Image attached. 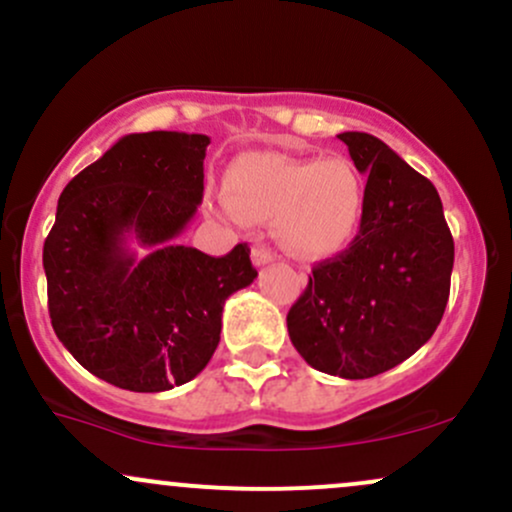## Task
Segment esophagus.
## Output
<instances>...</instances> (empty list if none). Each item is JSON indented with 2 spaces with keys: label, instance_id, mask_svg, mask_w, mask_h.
Here are the masks:
<instances>
[{
  "label": "esophagus",
  "instance_id": "esophagus-1",
  "mask_svg": "<svg viewBox=\"0 0 512 512\" xmlns=\"http://www.w3.org/2000/svg\"><path fill=\"white\" fill-rule=\"evenodd\" d=\"M274 260V252L267 248V245H255L252 248V264L255 267H264V264H269Z\"/></svg>",
  "mask_w": 512,
  "mask_h": 512
}]
</instances>
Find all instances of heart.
<instances>
[{
  "label": "heart",
  "mask_w": 512,
  "mask_h": 512,
  "mask_svg": "<svg viewBox=\"0 0 512 512\" xmlns=\"http://www.w3.org/2000/svg\"><path fill=\"white\" fill-rule=\"evenodd\" d=\"M216 211L231 221L274 223L289 255L322 260L342 252L366 216V180L346 156L291 158L272 151L245 154L226 170Z\"/></svg>",
  "instance_id": "heart-1"
}]
</instances>
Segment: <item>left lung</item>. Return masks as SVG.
<instances>
[{"instance_id": "left-lung-1", "label": "left lung", "mask_w": 512, "mask_h": 512, "mask_svg": "<svg viewBox=\"0 0 512 512\" xmlns=\"http://www.w3.org/2000/svg\"><path fill=\"white\" fill-rule=\"evenodd\" d=\"M339 139L368 175L366 216L349 250L315 264L286 325L315 370L363 380L433 337L448 305L455 243L431 180L373 134Z\"/></svg>"}]
</instances>
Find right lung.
<instances>
[{
	"label": "right lung",
	"mask_w": 512,
	"mask_h": 512,
	"mask_svg": "<svg viewBox=\"0 0 512 512\" xmlns=\"http://www.w3.org/2000/svg\"><path fill=\"white\" fill-rule=\"evenodd\" d=\"M207 134H127L64 187L45 238L52 330L88 373L163 392L202 373L223 303L255 281L250 248L178 245L204 195ZM150 255L137 258L128 240Z\"/></svg>",
	"instance_id": "obj_1"
}]
</instances>
